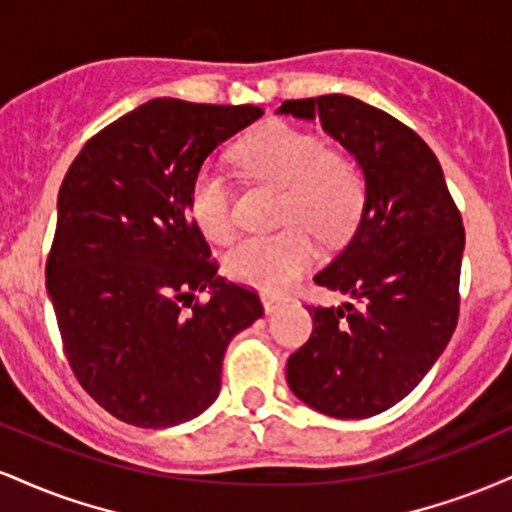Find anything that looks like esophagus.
I'll return each instance as SVG.
<instances>
[{
	"instance_id": "obj_1",
	"label": "esophagus",
	"mask_w": 512,
	"mask_h": 512,
	"mask_svg": "<svg viewBox=\"0 0 512 512\" xmlns=\"http://www.w3.org/2000/svg\"><path fill=\"white\" fill-rule=\"evenodd\" d=\"M262 305H264V313H274L276 308L284 305V298L276 296V293H262Z\"/></svg>"
}]
</instances>
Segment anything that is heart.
<instances>
[{"mask_svg":"<svg viewBox=\"0 0 512 512\" xmlns=\"http://www.w3.org/2000/svg\"><path fill=\"white\" fill-rule=\"evenodd\" d=\"M238 156L250 175L281 187L279 223L286 228L240 240L226 255V272L252 289L284 291L315 262L313 233L334 243L356 226L366 197L363 175L344 151L286 122H269L252 132ZM190 214L214 243H226L236 233L231 185L216 168L197 170Z\"/></svg>","mask_w":512,"mask_h":512,"instance_id":"heart-1","label":"heart"}]
</instances>
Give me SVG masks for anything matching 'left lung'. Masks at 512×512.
Here are the masks:
<instances>
[{
	"mask_svg": "<svg viewBox=\"0 0 512 512\" xmlns=\"http://www.w3.org/2000/svg\"><path fill=\"white\" fill-rule=\"evenodd\" d=\"M356 156L366 202L354 236L315 284L354 296L310 305L313 334L286 363L293 395L334 419H368L424 380L460 315L462 214L436 154L414 129L358 98L284 101Z\"/></svg>",
	"mask_w": 512,
	"mask_h": 512,
	"instance_id": "left-lung-1",
	"label": "left lung"
}]
</instances>
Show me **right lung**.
<instances>
[{
  "label": "right lung",
  "mask_w": 512,
  "mask_h": 512,
  "mask_svg": "<svg viewBox=\"0 0 512 512\" xmlns=\"http://www.w3.org/2000/svg\"><path fill=\"white\" fill-rule=\"evenodd\" d=\"M262 113L156 98L93 134L64 175L48 293L76 380L125 424L178 426L211 407L228 342L264 313L216 274L190 216L204 158Z\"/></svg>",
  "instance_id": "add662e5"
}]
</instances>
